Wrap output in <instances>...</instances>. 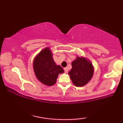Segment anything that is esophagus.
Wrapping results in <instances>:
<instances>
[{
  "instance_id": "1",
  "label": "esophagus",
  "mask_w": 123,
  "mask_h": 123,
  "mask_svg": "<svg viewBox=\"0 0 123 123\" xmlns=\"http://www.w3.org/2000/svg\"><path fill=\"white\" fill-rule=\"evenodd\" d=\"M64 69L65 72H67L68 71V68L67 67H66V68H64V69Z\"/></svg>"
}]
</instances>
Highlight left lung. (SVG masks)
Here are the masks:
<instances>
[{
  "instance_id": "left-lung-1",
  "label": "left lung",
  "mask_w": 123,
  "mask_h": 123,
  "mask_svg": "<svg viewBox=\"0 0 123 123\" xmlns=\"http://www.w3.org/2000/svg\"><path fill=\"white\" fill-rule=\"evenodd\" d=\"M72 66L68 73L73 84L76 87L86 85L94 74V67L91 62L86 58L77 57L72 62Z\"/></svg>"
}]
</instances>
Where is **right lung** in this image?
Returning a JSON list of instances; mask_svg holds the SVG:
<instances>
[{
	"mask_svg": "<svg viewBox=\"0 0 123 123\" xmlns=\"http://www.w3.org/2000/svg\"><path fill=\"white\" fill-rule=\"evenodd\" d=\"M33 67L37 79L46 86H51L55 84L58 74L64 72L61 66L56 65L49 47L44 49L36 56Z\"/></svg>",
	"mask_w": 123,
	"mask_h": 123,
	"instance_id": "right-lung-1",
	"label": "right lung"
}]
</instances>
